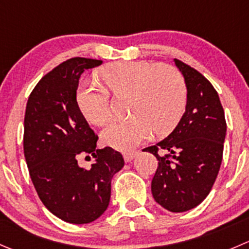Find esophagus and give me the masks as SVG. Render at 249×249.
Instances as JSON below:
<instances>
[{"mask_svg": "<svg viewBox=\"0 0 249 249\" xmlns=\"http://www.w3.org/2000/svg\"><path fill=\"white\" fill-rule=\"evenodd\" d=\"M136 154H137L136 151H126L123 153V157H124L125 161H131Z\"/></svg>", "mask_w": 249, "mask_h": 249, "instance_id": "obj_1", "label": "esophagus"}]
</instances>
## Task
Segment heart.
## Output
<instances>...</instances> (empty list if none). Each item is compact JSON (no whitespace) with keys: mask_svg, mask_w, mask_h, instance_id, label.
<instances>
[{"mask_svg":"<svg viewBox=\"0 0 249 249\" xmlns=\"http://www.w3.org/2000/svg\"><path fill=\"white\" fill-rule=\"evenodd\" d=\"M103 89L80 84L76 105L93 125H103L110 117L108 95L129 96L126 119L114 120L102 132V139L118 149H129L148 139L166 136L180 123L186 105L187 88L178 68L146 60L113 62L98 69Z\"/></svg>","mask_w":249,"mask_h":249,"instance_id":"1","label":"heart"}]
</instances>
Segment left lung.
<instances>
[{
    "instance_id": "left-lung-1",
    "label": "left lung",
    "mask_w": 249,
    "mask_h": 249,
    "mask_svg": "<svg viewBox=\"0 0 249 249\" xmlns=\"http://www.w3.org/2000/svg\"><path fill=\"white\" fill-rule=\"evenodd\" d=\"M175 64L187 88L186 112L168 137L144 149L158 160L152 178L153 198L166 211L181 213L202 203L215 182L223 160L226 120L218 92L208 79L181 60L175 59Z\"/></svg>"
}]
</instances>
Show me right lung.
Segmentation results:
<instances>
[{
	"instance_id": "right-lung-1",
	"label": "right lung",
	"mask_w": 249,
	"mask_h": 249,
	"mask_svg": "<svg viewBox=\"0 0 249 249\" xmlns=\"http://www.w3.org/2000/svg\"><path fill=\"white\" fill-rule=\"evenodd\" d=\"M102 60L75 57L46 74L34 88L24 118V156L43 206L71 224L100 218L110 199V181L124 166L120 152L97 148V134L76 105L79 79ZM85 156L95 161L81 168Z\"/></svg>"
}]
</instances>
